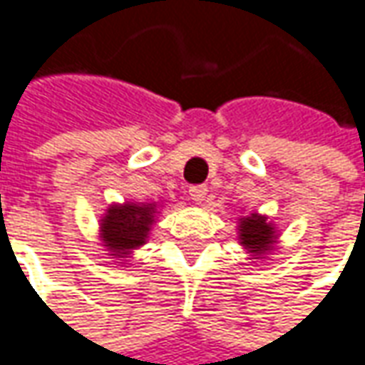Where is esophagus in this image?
<instances>
[{"mask_svg": "<svg viewBox=\"0 0 365 365\" xmlns=\"http://www.w3.org/2000/svg\"><path fill=\"white\" fill-rule=\"evenodd\" d=\"M207 194V185H192L190 187V197L194 200V202H204V197H206Z\"/></svg>", "mask_w": 365, "mask_h": 365, "instance_id": "obj_1", "label": "esophagus"}]
</instances>
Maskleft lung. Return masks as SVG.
Here are the masks:
<instances>
[{"label": "left lung", "instance_id": "1", "mask_svg": "<svg viewBox=\"0 0 365 365\" xmlns=\"http://www.w3.org/2000/svg\"><path fill=\"white\" fill-rule=\"evenodd\" d=\"M270 234L272 228L264 218H257V216H250L240 224V236H242V245L246 248H250L252 252H262L267 250V246L270 242Z\"/></svg>", "mask_w": 365, "mask_h": 365}]
</instances>
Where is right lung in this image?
Returning <instances> with one entry per match:
<instances>
[{"label": "right lung", "mask_w": 365, "mask_h": 365, "mask_svg": "<svg viewBox=\"0 0 365 365\" xmlns=\"http://www.w3.org/2000/svg\"><path fill=\"white\" fill-rule=\"evenodd\" d=\"M153 222V206L110 207L103 220V238L110 250L127 255L131 248L143 245Z\"/></svg>", "instance_id": "obj_1"}]
</instances>
